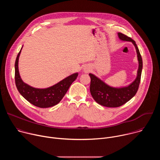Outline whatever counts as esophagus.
I'll use <instances>...</instances> for the list:
<instances>
[{
	"mask_svg": "<svg viewBox=\"0 0 160 160\" xmlns=\"http://www.w3.org/2000/svg\"><path fill=\"white\" fill-rule=\"evenodd\" d=\"M88 70H88L87 68H85V69H84V71H85V72H88Z\"/></svg>",
	"mask_w": 160,
	"mask_h": 160,
	"instance_id": "34e87169",
	"label": "esophagus"
}]
</instances>
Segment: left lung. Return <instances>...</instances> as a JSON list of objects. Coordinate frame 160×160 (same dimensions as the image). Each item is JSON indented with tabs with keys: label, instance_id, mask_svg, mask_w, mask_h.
Here are the masks:
<instances>
[{
	"label": "left lung",
	"instance_id": "obj_1",
	"mask_svg": "<svg viewBox=\"0 0 160 160\" xmlns=\"http://www.w3.org/2000/svg\"><path fill=\"white\" fill-rule=\"evenodd\" d=\"M118 35L122 40L132 42L135 45L139 61V69L138 77L128 87L119 88L111 87L95 75L91 73L89 74L90 77V92L93 99L98 104L109 108L121 106L130 100L136 94L139 87L142 69V57L135 42L122 33H118Z\"/></svg>",
	"mask_w": 160,
	"mask_h": 160
}]
</instances>
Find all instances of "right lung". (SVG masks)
Masks as SVG:
<instances>
[{
  "instance_id": "right-lung-1",
  "label": "right lung",
  "mask_w": 160,
  "mask_h": 160,
  "mask_svg": "<svg viewBox=\"0 0 160 160\" xmlns=\"http://www.w3.org/2000/svg\"><path fill=\"white\" fill-rule=\"evenodd\" d=\"M21 50L15 61V83L19 92L29 102L38 108H50L58 104L64 96L72 83L76 80L78 73H74L68 77L48 88L40 89L32 87L22 82L19 76L18 59Z\"/></svg>"
}]
</instances>
